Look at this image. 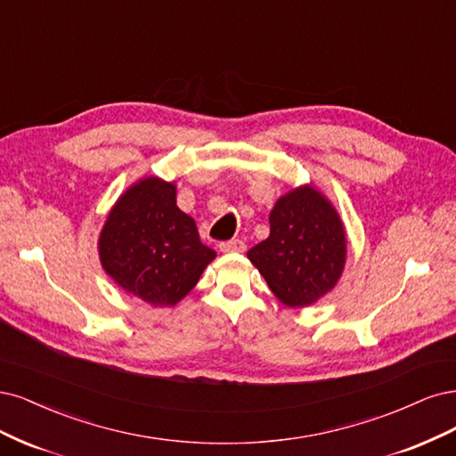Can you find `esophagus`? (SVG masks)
Returning <instances> with one entry per match:
<instances>
[{
	"instance_id": "esophagus-1",
	"label": "esophagus",
	"mask_w": 456,
	"mask_h": 456,
	"mask_svg": "<svg viewBox=\"0 0 456 456\" xmlns=\"http://www.w3.org/2000/svg\"><path fill=\"white\" fill-rule=\"evenodd\" d=\"M219 249H222L224 254H242L246 249V244L239 239H234V240H227V242L219 244Z\"/></svg>"
}]
</instances>
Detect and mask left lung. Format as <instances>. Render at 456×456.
Here are the masks:
<instances>
[{
    "instance_id": "obj_1",
    "label": "left lung",
    "mask_w": 456,
    "mask_h": 456,
    "mask_svg": "<svg viewBox=\"0 0 456 456\" xmlns=\"http://www.w3.org/2000/svg\"><path fill=\"white\" fill-rule=\"evenodd\" d=\"M269 224L248 259L274 297L303 308L328 296L346 265V229L333 202L313 183L293 187L274 202Z\"/></svg>"
}]
</instances>
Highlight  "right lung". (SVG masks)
<instances>
[{"mask_svg":"<svg viewBox=\"0 0 456 456\" xmlns=\"http://www.w3.org/2000/svg\"><path fill=\"white\" fill-rule=\"evenodd\" d=\"M102 269L130 296L174 306L216 259L195 219L175 204V183L145 175L115 200L98 237Z\"/></svg>","mask_w":456,"mask_h":456,"instance_id":"add662e5","label":"right lung"}]
</instances>
